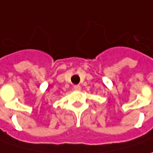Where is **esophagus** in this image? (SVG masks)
Instances as JSON below:
<instances>
[{
    "mask_svg": "<svg viewBox=\"0 0 153 153\" xmlns=\"http://www.w3.org/2000/svg\"><path fill=\"white\" fill-rule=\"evenodd\" d=\"M74 89H75V90H76V91H80V90H81V86L79 85L74 86Z\"/></svg>",
    "mask_w": 153,
    "mask_h": 153,
    "instance_id": "esophagus-1",
    "label": "esophagus"
}]
</instances>
